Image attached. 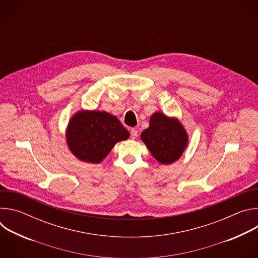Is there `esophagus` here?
Instances as JSON below:
<instances>
[{
	"label": "esophagus",
	"mask_w": 258,
	"mask_h": 258,
	"mask_svg": "<svg viewBox=\"0 0 258 258\" xmlns=\"http://www.w3.org/2000/svg\"><path fill=\"white\" fill-rule=\"evenodd\" d=\"M131 138H132L133 140H135V139L138 138V131H137V128H132V130H131Z\"/></svg>",
	"instance_id": "esophagus-1"
}]
</instances>
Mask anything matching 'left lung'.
I'll return each mask as SVG.
<instances>
[{
    "label": "left lung",
    "mask_w": 258,
    "mask_h": 258,
    "mask_svg": "<svg viewBox=\"0 0 258 258\" xmlns=\"http://www.w3.org/2000/svg\"><path fill=\"white\" fill-rule=\"evenodd\" d=\"M141 140L158 162L171 164L187 148L189 136L176 117L155 112L150 117L149 127L142 132Z\"/></svg>",
    "instance_id": "obj_1"
}]
</instances>
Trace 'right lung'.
Listing matches in <instances>:
<instances>
[{
  "mask_svg": "<svg viewBox=\"0 0 258 258\" xmlns=\"http://www.w3.org/2000/svg\"><path fill=\"white\" fill-rule=\"evenodd\" d=\"M70 152L87 163H100L116 143L130 138L118 118L106 111L81 110L72 115L66 127Z\"/></svg>",
  "mask_w": 258,
  "mask_h": 258,
  "instance_id": "add662e5",
  "label": "right lung"
}]
</instances>
